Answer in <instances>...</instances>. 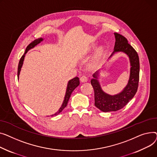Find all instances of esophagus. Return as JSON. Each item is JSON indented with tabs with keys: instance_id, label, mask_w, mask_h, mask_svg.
<instances>
[{
	"instance_id": "obj_1",
	"label": "esophagus",
	"mask_w": 157,
	"mask_h": 157,
	"mask_svg": "<svg viewBox=\"0 0 157 157\" xmlns=\"http://www.w3.org/2000/svg\"><path fill=\"white\" fill-rule=\"evenodd\" d=\"M88 80V77L86 75H83L80 77V81L82 82H86Z\"/></svg>"
}]
</instances>
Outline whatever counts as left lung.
<instances>
[{
	"label": "left lung",
	"mask_w": 157,
	"mask_h": 157,
	"mask_svg": "<svg viewBox=\"0 0 157 157\" xmlns=\"http://www.w3.org/2000/svg\"><path fill=\"white\" fill-rule=\"evenodd\" d=\"M115 44L112 54L109 59L117 52H122L129 58L131 63L130 77L127 85L118 94L110 95L106 93L101 89L98 77L100 70L93 75V78L90 80L91 85L94 90L95 106L104 112H115L124 108L133 98L137 90L140 78V59L136 50L128 43L127 39L118 33H114Z\"/></svg>",
	"instance_id": "left-lung-1"
}]
</instances>
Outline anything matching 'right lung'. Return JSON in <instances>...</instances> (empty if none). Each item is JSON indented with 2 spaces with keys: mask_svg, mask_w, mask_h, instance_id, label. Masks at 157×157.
<instances>
[{
  "mask_svg": "<svg viewBox=\"0 0 157 157\" xmlns=\"http://www.w3.org/2000/svg\"><path fill=\"white\" fill-rule=\"evenodd\" d=\"M44 39L43 38H39L35 40L34 41H33L32 43H30L29 45L27 46V48H26L25 50V54L23 55L22 57L21 58L20 62H19V64H18V69H17V76L18 78H19L20 74V71L21 70V68L23 67V61H24V59L25 57V55L27 53V52L29 51V50H30L31 49H33V48H35V46H36V45H38L39 43H40L42 41H43ZM80 84V81H79V78L76 77L75 78H73L71 80H70L68 82V85H67V90H66V93H65V96H64V98L63 100V102L62 103V105L61 106L60 108L59 109L58 111L56 113H54L51 116H55V115H57L59 113H60L62 111L63 109L65 108L68 104V100L70 98V96L72 93V92L74 90V89L77 87Z\"/></svg>",
  "mask_w": 157,
  "mask_h": 157,
  "instance_id": "add662e5",
  "label": "right lung"
}]
</instances>
